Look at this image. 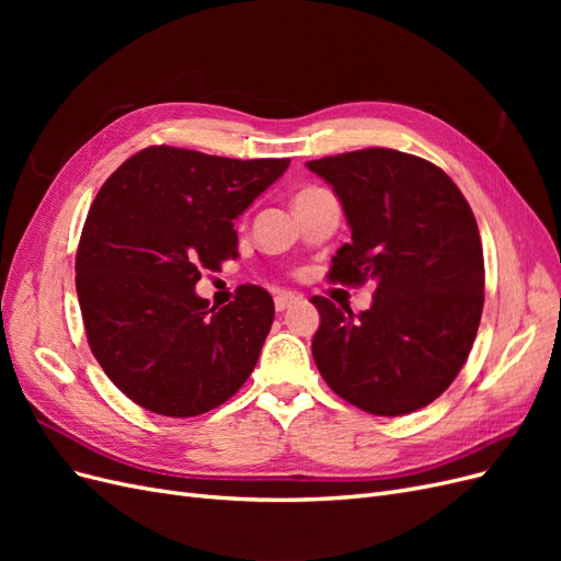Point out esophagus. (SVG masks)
Returning <instances> with one entry per match:
<instances>
[{
	"instance_id": "34e87169",
	"label": "esophagus",
	"mask_w": 561,
	"mask_h": 561,
	"mask_svg": "<svg viewBox=\"0 0 561 561\" xmlns=\"http://www.w3.org/2000/svg\"><path fill=\"white\" fill-rule=\"evenodd\" d=\"M297 301H299V297H297V295H293V293H278V295H276V299H274V304H276V311L290 309L293 304H297Z\"/></svg>"
}]
</instances>
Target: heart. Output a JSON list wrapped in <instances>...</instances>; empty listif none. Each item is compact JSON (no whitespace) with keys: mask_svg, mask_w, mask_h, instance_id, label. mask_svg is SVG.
Segmentation results:
<instances>
[{"mask_svg":"<svg viewBox=\"0 0 561 561\" xmlns=\"http://www.w3.org/2000/svg\"><path fill=\"white\" fill-rule=\"evenodd\" d=\"M316 192H320L318 186H309V190H301V192L297 194V198H295V201H299V198H307V196H311V194H316Z\"/></svg>","mask_w":561,"mask_h":561,"instance_id":"b5f03b06","label":"heart"}]
</instances>
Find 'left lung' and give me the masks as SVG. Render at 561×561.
<instances>
[{
	"mask_svg": "<svg viewBox=\"0 0 561 561\" xmlns=\"http://www.w3.org/2000/svg\"><path fill=\"white\" fill-rule=\"evenodd\" d=\"M342 201L351 243L330 280L375 283L355 316L313 297L311 351L339 398L377 416L431 404L461 371L484 307V257L474 215L451 178L426 159L371 147L307 161Z\"/></svg>",
	"mask_w": 561,
	"mask_h": 561,
	"instance_id": "left-lung-1",
	"label": "left lung"
}]
</instances>
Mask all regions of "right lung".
I'll list each match as a JSON object with an SVG mask.
<instances>
[{"mask_svg": "<svg viewBox=\"0 0 561 561\" xmlns=\"http://www.w3.org/2000/svg\"><path fill=\"white\" fill-rule=\"evenodd\" d=\"M287 165L159 145L100 186L77 250V295L95 360L135 404L198 416L250 377L274 299L243 285L217 309L194 287L201 271L239 257L233 219Z\"/></svg>", "mask_w": 561, "mask_h": 561, "instance_id": "right-lung-1", "label": "right lung"}]
</instances>
